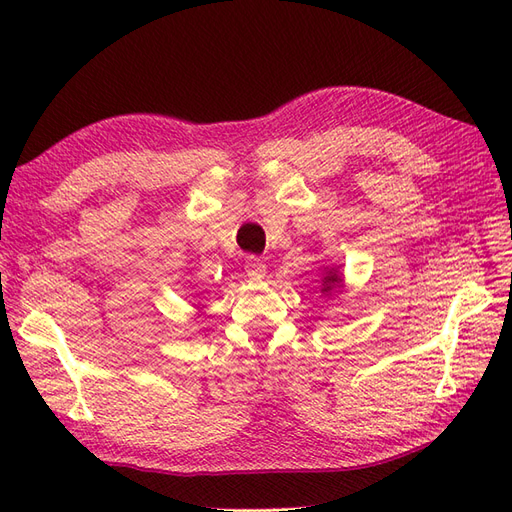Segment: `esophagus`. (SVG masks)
I'll list each match as a JSON object with an SVG mask.
<instances>
[{"instance_id":"34e87169","label":"esophagus","mask_w":512,"mask_h":512,"mask_svg":"<svg viewBox=\"0 0 512 512\" xmlns=\"http://www.w3.org/2000/svg\"><path fill=\"white\" fill-rule=\"evenodd\" d=\"M244 270H246V274H249V278L259 280V278L266 276V261L257 257V255H249L244 261Z\"/></svg>"}]
</instances>
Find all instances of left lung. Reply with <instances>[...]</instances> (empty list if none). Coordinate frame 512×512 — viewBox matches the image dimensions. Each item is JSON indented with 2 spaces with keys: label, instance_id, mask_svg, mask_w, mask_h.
<instances>
[{
  "label": "left lung",
  "instance_id": "obj_1",
  "mask_svg": "<svg viewBox=\"0 0 512 512\" xmlns=\"http://www.w3.org/2000/svg\"><path fill=\"white\" fill-rule=\"evenodd\" d=\"M325 289L323 291H331L333 289V285H339V282H342V278H339L335 272H329V276H325Z\"/></svg>",
  "mask_w": 512,
  "mask_h": 512
}]
</instances>
